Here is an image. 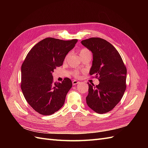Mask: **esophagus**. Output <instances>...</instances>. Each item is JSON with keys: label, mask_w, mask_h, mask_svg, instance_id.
<instances>
[{"label": "esophagus", "mask_w": 148, "mask_h": 148, "mask_svg": "<svg viewBox=\"0 0 148 148\" xmlns=\"http://www.w3.org/2000/svg\"><path fill=\"white\" fill-rule=\"evenodd\" d=\"M78 83H79V82H78V81H77V80H73V81L72 82L73 85H75V84H78Z\"/></svg>", "instance_id": "esophagus-1"}]
</instances>
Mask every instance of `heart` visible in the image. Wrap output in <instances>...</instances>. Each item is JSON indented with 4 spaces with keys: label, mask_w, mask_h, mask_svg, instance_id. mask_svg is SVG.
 Instances as JSON below:
<instances>
[{
    "label": "heart",
    "mask_w": 148,
    "mask_h": 148,
    "mask_svg": "<svg viewBox=\"0 0 148 148\" xmlns=\"http://www.w3.org/2000/svg\"><path fill=\"white\" fill-rule=\"evenodd\" d=\"M86 54H91L90 51L86 49H82L81 51H79V56H84V55H86ZM67 57H68V56H66V59H67ZM71 75H73L76 78H78L79 77V72L78 71H72L71 72Z\"/></svg>",
    "instance_id": "obj_1"
}]
</instances>
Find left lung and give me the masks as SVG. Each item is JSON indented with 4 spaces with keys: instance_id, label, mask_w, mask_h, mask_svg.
Segmentation results:
<instances>
[{
    "instance_id": "1",
    "label": "left lung",
    "mask_w": 148,
    "mask_h": 148,
    "mask_svg": "<svg viewBox=\"0 0 148 148\" xmlns=\"http://www.w3.org/2000/svg\"><path fill=\"white\" fill-rule=\"evenodd\" d=\"M92 53L93 60L89 71L99 84L88 83V106L98 114L112 110L122 99L126 89L127 69L119 52L106 40L91 38L82 41Z\"/></svg>"
}]
</instances>
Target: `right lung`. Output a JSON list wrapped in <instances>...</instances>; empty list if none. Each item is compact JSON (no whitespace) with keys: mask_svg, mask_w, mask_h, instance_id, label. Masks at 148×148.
<instances>
[{"mask_svg":"<svg viewBox=\"0 0 148 148\" xmlns=\"http://www.w3.org/2000/svg\"><path fill=\"white\" fill-rule=\"evenodd\" d=\"M77 39L64 41L47 38L31 49L21 65V88L26 101L37 112L52 115L63 106L72 82L65 78L53 82V70L63 64Z\"/></svg>","mask_w":148,"mask_h":148,"instance_id":"right-lung-1","label":"right lung"}]
</instances>
